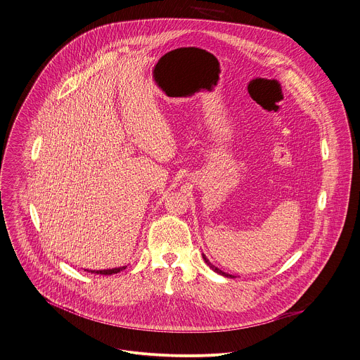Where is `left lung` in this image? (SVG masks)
<instances>
[{"mask_svg": "<svg viewBox=\"0 0 360 360\" xmlns=\"http://www.w3.org/2000/svg\"><path fill=\"white\" fill-rule=\"evenodd\" d=\"M202 258H204V261H205V264H207V265H208V266H210V268H211V269H212V271H214V272H217V274H219V275H222V276H225V278H231V279H233V278H235V276H233V275H229V274H225V272H222V271H221V269H218V268H217V266H214V265H212V264H211V262H210V261H208V259H207V257H205V255H204V254H202Z\"/></svg>", "mask_w": 360, "mask_h": 360, "instance_id": "1", "label": "left lung"}]
</instances>
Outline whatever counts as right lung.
<instances>
[{"instance_id": "right-lung-1", "label": "right lung", "mask_w": 360, "mask_h": 360, "mask_svg": "<svg viewBox=\"0 0 360 360\" xmlns=\"http://www.w3.org/2000/svg\"><path fill=\"white\" fill-rule=\"evenodd\" d=\"M122 269H125V266L113 268V269H103V271H89V272L91 274H98V275H113V274H119Z\"/></svg>"}]
</instances>
